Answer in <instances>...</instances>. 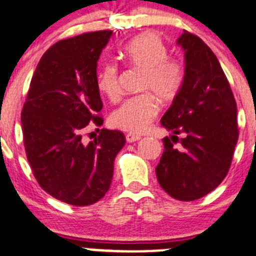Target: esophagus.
Returning <instances> with one entry per match:
<instances>
[{"label":"esophagus","mask_w":256,"mask_h":256,"mask_svg":"<svg viewBox=\"0 0 256 256\" xmlns=\"http://www.w3.org/2000/svg\"><path fill=\"white\" fill-rule=\"evenodd\" d=\"M140 139H142V136H140V135H136V134H132V132L126 134V140H128V142H138V140H140Z\"/></svg>","instance_id":"esophagus-1"}]
</instances>
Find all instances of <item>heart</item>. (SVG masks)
<instances>
[{"label":"heart","instance_id":"1","mask_svg":"<svg viewBox=\"0 0 256 256\" xmlns=\"http://www.w3.org/2000/svg\"><path fill=\"white\" fill-rule=\"evenodd\" d=\"M167 48L154 33H142L132 38L121 50L126 64L142 70L140 90L130 96L111 114V124L117 128L142 132L160 114L158 96L162 100H174L184 82L182 64L174 57L167 56ZM120 68L114 62H106L96 74V86L112 102L121 96Z\"/></svg>","mask_w":256,"mask_h":256}]
</instances>
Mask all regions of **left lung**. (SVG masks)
Here are the masks:
<instances>
[{
  "instance_id": "obj_1",
  "label": "left lung",
  "mask_w": 256,
  "mask_h": 256,
  "mask_svg": "<svg viewBox=\"0 0 256 256\" xmlns=\"http://www.w3.org/2000/svg\"><path fill=\"white\" fill-rule=\"evenodd\" d=\"M177 43L185 50V76L160 120L174 135L163 138L156 174L170 196L191 202L209 194L228 174L238 139L237 107L213 50L188 30Z\"/></svg>"
}]
</instances>
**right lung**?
Returning a JSON list of instances; mask_svg holds the SVG:
<instances>
[{
  "instance_id": "obj_1",
  "label": "right lung",
  "mask_w": 256,
  "mask_h": 256,
  "mask_svg": "<svg viewBox=\"0 0 256 256\" xmlns=\"http://www.w3.org/2000/svg\"><path fill=\"white\" fill-rule=\"evenodd\" d=\"M111 30L84 33L50 46L36 65L22 111L28 162L39 186L54 199L85 206L102 199L126 139L102 128L85 144L82 131L103 124L96 61ZM100 130V128H98Z\"/></svg>"
}]
</instances>
